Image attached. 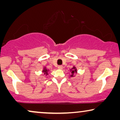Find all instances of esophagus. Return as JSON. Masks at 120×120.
I'll return each mask as SVG.
<instances>
[{
	"mask_svg": "<svg viewBox=\"0 0 120 120\" xmlns=\"http://www.w3.org/2000/svg\"><path fill=\"white\" fill-rule=\"evenodd\" d=\"M58 68L59 69H62V68H63V66H62V65H58Z\"/></svg>",
	"mask_w": 120,
	"mask_h": 120,
	"instance_id": "1",
	"label": "esophagus"
}]
</instances>
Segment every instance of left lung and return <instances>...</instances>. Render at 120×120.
I'll list each match as a JSON object with an SVG mask.
<instances>
[{"label": "left lung", "mask_w": 120, "mask_h": 120, "mask_svg": "<svg viewBox=\"0 0 120 120\" xmlns=\"http://www.w3.org/2000/svg\"><path fill=\"white\" fill-rule=\"evenodd\" d=\"M72 71H71V73H72V74L70 75V76L71 77H73L74 76H73V74L74 73H76V69L75 68V67H74L73 68H72Z\"/></svg>", "instance_id": "obj_1"}]
</instances>
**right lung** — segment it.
Returning <instances> with one entry per match:
<instances>
[{
    "label": "right lung",
    "instance_id": "1",
    "mask_svg": "<svg viewBox=\"0 0 120 120\" xmlns=\"http://www.w3.org/2000/svg\"><path fill=\"white\" fill-rule=\"evenodd\" d=\"M47 71H47V70L45 68H44V69L43 70V71H42V72H44V74H46V75H48V73H47Z\"/></svg>",
    "mask_w": 120,
    "mask_h": 120
}]
</instances>
